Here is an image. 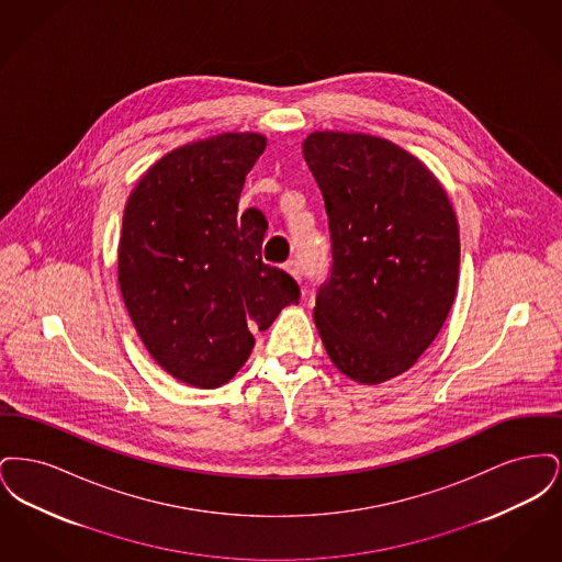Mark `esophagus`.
I'll return each mask as SVG.
<instances>
[{
    "label": "esophagus",
    "instance_id": "1",
    "mask_svg": "<svg viewBox=\"0 0 562 562\" xmlns=\"http://www.w3.org/2000/svg\"><path fill=\"white\" fill-rule=\"evenodd\" d=\"M284 269L293 276L294 280H301V268H299V263H296V261H289V263L284 266Z\"/></svg>",
    "mask_w": 562,
    "mask_h": 562
}]
</instances>
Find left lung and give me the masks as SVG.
I'll return each mask as SVG.
<instances>
[{
  "mask_svg": "<svg viewBox=\"0 0 562 562\" xmlns=\"http://www.w3.org/2000/svg\"><path fill=\"white\" fill-rule=\"evenodd\" d=\"M333 241L314 321L333 364L376 385L406 373L447 321L459 225L440 181L401 145L316 131L303 140Z\"/></svg>",
  "mask_w": 562,
  "mask_h": 562,
  "instance_id": "left-lung-1",
  "label": "left lung"
}]
</instances>
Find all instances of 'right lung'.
Listing matches in <instances>:
<instances>
[{"mask_svg":"<svg viewBox=\"0 0 562 562\" xmlns=\"http://www.w3.org/2000/svg\"><path fill=\"white\" fill-rule=\"evenodd\" d=\"M259 133L181 145L134 186L117 246V282L151 358L181 383L213 390L240 371L255 330L299 301L293 278L261 261L268 221L238 213Z\"/></svg>","mask_w":562,"mask_h":562,"instance_id":"obj_1","label":"right lung"}]
</instances>
